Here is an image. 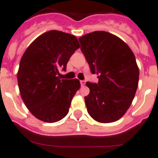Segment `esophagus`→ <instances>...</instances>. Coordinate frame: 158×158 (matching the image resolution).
<instances>
[{
	"mask_svg": "<svg viewBox=\"0 0 158 158\" xmlns=\"http://www.w3.org/2000/svg\"><path fill=\"white\" fill-rule=\"evenodd\" d=\"M85 84H86V81H81V86H84V85H85Z\"/></svg>",
	"mask_w": 158,
	"mask_h": 158,
	"instance_id": "34e87169",
	"label": "esophagus"
}]
</instances>
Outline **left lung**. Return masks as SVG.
Instances as JSON below:
<instances>
[{
  "label": "left lung",
  "mask_w": 158,
  "mask_h": 158,
  "mask_svg": "<svg viewBox=\"0 0 158 158\" xmlns=\"http://www.w3.org/2000/svg\"><path fill=\"white\" fill-rule=\"evenodd\" d=\"M81 50L98 82H87L84 97L90 116L101 123H111L124 116L137 89L139 69L128 45L106 31H94L79 38Z\"/></svg>",
  "instance_id": "1"
}]
</instances>
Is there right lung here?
I'll use <instances>...</instances> for the list:
<instances>
[{"label":"right lung","mask_w":158,"mask_h":158,"mask_svg":"<svg viewBox=\"0 0 158 158\" xmlns=\"http://www.w3.org/2000/svg\"><path fill=\"white\" fill-rule=\"evenodd\" d=\"M80 48L77 37L59 31L39 36L27 48L20 62L18 82L21 98L35 118L54 123L69 111L79 80L60 79V69Z\"/></svg>","instance_id":"add662e5"}]
</instances>
